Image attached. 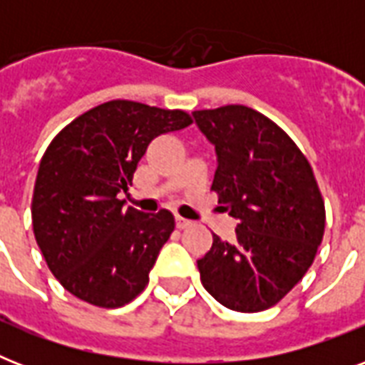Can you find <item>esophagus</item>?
<instances>
[{"mask_svg": "<svg viewBox=\"0 0 365 365\" xmlns=\"http://www.w3.org/2000/svg\"><path fill=\"white\" fill-rule=\"evenodd\" d=\"M193 225V222H189V220H185V217L182 216H176V227L178 229H187Z\"/></svg>", "mask_w": 365, "mask_h": 365, "instance_id": "1", "label": "esophagus"}]
</instances>
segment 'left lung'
I'll use <instances>...</instances> for the list:
<instances>
[{"label":"left lung","instance_id":"8db88e82","mask_svg":"<svg viewBox=\"0 0 365 365\" xmlns=\"http://www.w3.org/2000/svg\"><path fill=\"white\" fill-rule=\"evenodd\" d=\"M193 115L216 145L212 191L239 220L233 240L214 235L197 261L202 286L231 311H267L305 277L322 242L326 208L314 172L294 140L248 106Z\"/></svg>","mask_w":365,"mask_h":365}]
</instances>
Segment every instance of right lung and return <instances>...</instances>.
I'll use <instances>...</instances> for the list:
<instances>
[{"label": "right lung", "mask_w": 365, "mask_h": 365, "mask_svg": "<svg viewBox=\"0 0 365 365\" xmlns=\"http://www.w3.org/2000/svg\"><path fill=\"white\" fill-rule=\"evenodd\" d=\"M193 123L183 110L110 100L76 117L48 143L31 197L36 242L70 294L117 309L142 294L174 231L168 210L123 208L119 193L157 136Z\"/></svg>", "instance_id": "1"}]
</instances>
